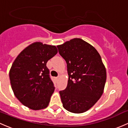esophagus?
<instances>
[{"instance_id":"34e87169","label":"esophagus","mask_w":128,"mask_h":128,"mask_svg":"<svg viewBox=\"0 0 128 128\" xmlns=\"http://www.w3.org/2000/svg\"><path fill=\"white\" fill-rule=\"evenodd\" d=\"M59 77H56V79H59Z\"/></svg>"}]
</instances>
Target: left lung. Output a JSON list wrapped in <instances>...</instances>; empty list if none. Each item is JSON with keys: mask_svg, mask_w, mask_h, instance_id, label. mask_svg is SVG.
<instances>
[{"mask_svg": "<svg viewBox=\"0 0 128 128\" xmlns=\"http://www.w3.org/2000/svg\"><path fill=\"white\" fill-rule=\"evenodd\" d=\"M67 63L69 79L65 90L59 92L63 107L74 113L87 112L104 91L106 71L97 50L80 38L58 45Z\"/></svg>", "mask_w": 128, "mask_h": 128, "instance_id": "obj_1", "label": "left lung"}]
</instances>
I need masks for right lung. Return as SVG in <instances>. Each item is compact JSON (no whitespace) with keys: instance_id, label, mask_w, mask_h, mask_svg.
<instances>
[{"instance_id":"add662e5","label":"right lung","mask_w":128,"mask_h":128,"mask_svg":"<svg viewBox=\"0 0 128 128\" xmlns=\"http://www.w3.org/2000/svg\"><path fill=\"white\" fill-rule=\"evenodd\" d=\"M57 53L56 46L36 41L26 47L12 65L9 77L14 95L30 109L48 106L54 87L46 63Z\"/></svg>"}]
</instances>
